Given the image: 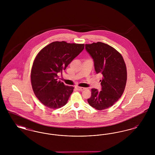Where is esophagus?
<instances>
[{
  "label": "esophagus",
  "mask_w": 155,
  "mask_h": 155,
  "mask_svg": "<svg viewBox=\"0 0 155 155\" xmlns=\"http://www.w3.org/2000/svg\"><path fill=\"white\" fill-rule=\"evenodd\" d=\"M75 88L76 89H77L78 91H83V90H84V89H85V88L80 87H75Z\"/></svg>",
  "instance_id": "1"
}]
</instances>
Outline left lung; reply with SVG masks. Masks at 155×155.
Wrapping results in <instances>:
<instances>
[{
    "label": "left lung",
    "instance_id": "1",
    "mask_svg": "<svg viewBox=\"0 0 155 155\" xmlns=\"http://www.w3.org/2000/svg\"><path fill=\"white\" fill-rule=\"evenodd\" d=\"M94 61L96 74H102V91L91 89L89 105L102 110L112 106L123 95L127 82V68L122 55L114 48L103 42L85 44Z\"/></svg>",
    "mask_w": 155,
    "mask_h": 155
}]
</instances>
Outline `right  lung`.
<instances>
[{
    "label": "right lung",
    "instance_id": "obj_1",
    "mask_svg": "<svg viewBox=\"0 0 155 155\" xmlns=\"http://www.w3.org/2000/svg\"><path fill=\"white\" fill-rule=\"evenodd\" d=\"M84 49V44L56 41L38 53L31 68V81L35 96L46 107L56 109L67 103L74 87L58 81V73L65 70Z\"/></svg>",
    "mask_w": 155,
    "mask_h": 155
}]
</instances>
